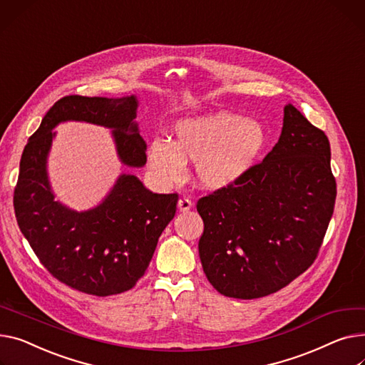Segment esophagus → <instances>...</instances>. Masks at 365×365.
<instances>
[{"mask_svg":"<svg viewBox=\"0 0 365 365\" xmlns=\"http://www.w3.org/2000/svg\"><path fill=\"white\" fill-rule=\"evenodd\" d=\"M178 208H179V211H182V212L189 211V210L192 208V202H190V200H187V198H180V200H179V202H178Z\"/></svg>","mask_w":365,"mask_h":365,"instance_id":"esophagus-1","label":"esophagus"}]
</instances>
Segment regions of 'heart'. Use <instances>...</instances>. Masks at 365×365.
Returning <instances> with one entry per match:
<instances>
[{
  "label": "heart",
  "mask_w": 365,
  "mask_h": 365,
  "mask_svg": "<svg viewBox=\"0 0 365 365\" xmlns=\"http://www.w3.org/2000/svg\"><path fill=\"white\" fill-rule=\"evenodd\" d=\"M175 139L155 138L148 148V165L163 185L183 178L185 164L195 163V178L208 190L226 189L245 178L269 143V130L255 118L212 111L179 118Z\"/></svg>",
  "instance_id": "obj_1"
}]
</instances>
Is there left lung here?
<instances>
[{"label": "left lung", "instance_id": "left-lung-1", "mask_svg": "<svg viewBox=\"0 0 365 365\" xmlns=\"http://www.w3.org/2000/svg\"><path fill=\"white\" fill-rule=\"evenodd\" d=\"M283 111L280 138L262 163L197 204L204 273L229 298H262L302 274L333 214L329 139L292 104Z\"/></svg>", "mask_w": 365, "mask_h": 365}]
</instances>
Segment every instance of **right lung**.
<instances>
[{"label":"right lung","mask_w":365,"mask_h":365,"mask_svg":"<svg viewBox=\"0 0 365 365\" xmlns=\"http://www.w3.org/2000/svg\"><path fill=\"white\" fill-rule=\"evenodd\" d=\"M138 106L136 95L64 96L45 114L20 160L14 211L23 236L56 279L95 297L117 295L136 284L173 220L179 197L154 193L135 175L121 173L98 205L71 210L56 200L48 155L60 123L83 121L111 129L121 164L143 167L147 143L135 120Z\"/></svg>","instance_id":"obj_1"}]
</instances>
